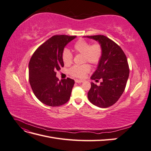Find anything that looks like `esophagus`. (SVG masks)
<instances>
[{
    "label": "esophagus",
    "instance_id": "esophagus-1",
    "mask_svg": "<svg viewBox=\"0 0 151 151\" xmlns=\"http://www.w3.org/2000/svg\"><path fill=\"white\" fill-rule=\"evenodd\" d=\"M75 82H76V83H83V81H82V80H78V79H76V80H75Z\"/></svg>",
    "mask_w": 151,
    "mask_h": 151
}]
</instances>
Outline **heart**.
Listing matches in <instances>:
<instances>
[{"instance_id":"heart-1","label":"heart","mask_w":151,"mask_h":151,"mask_svg":"<svg viewBox=\"0 0 151 151\" xmlns=\"http://www.w3.org/2000/svg\"><path fill=\"white\" fill-rule=\"evenodd\" d=\"M74 50L76 53L83 55L84 62H88L92 65H96L102 57V47L99 43H91L84 40H79L74 44ZM62 60L65 65H70L73 60V55L68 49L63 50ZM90 70V66L88 63L82 65H74L69 70V74L77 78L83 77Z\"/></svg>"}]
</instances>
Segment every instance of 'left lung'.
<instances>
[{
	"label": "left lung",
	"mask_w": 151,
	"mask_h": 151,
	"mask_svg": "<svg viewBox=\"0 0 151 151\" xmlns=\"http://www.w3.org/2000/svg\"><path fill=\"white\" fill-rule=\"evenodd\" d=\"M101 45L102 57L97 69L91 77L96 83H91L88 93L89 101L99 108H108L115 104L124 91L129 76L127 57L120 46L104 35L85 36Z\"/></svg>",
	"instance_id": "8db88e82"
}]
</instances>
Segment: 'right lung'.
Returning <instances> with one entry per match:
<instances>
[{
	"instance_id": "add662e5",
	"label": "right lung",
	"mask_w": 151,
	"mask_h": 151,
	"mask_svg": "<svg viewBox=\"0 0 151 151\" xmlns=\"http://www.w3.org/2000/svg\"><path fill=\"white\" fill-rule=\"evenodd\" d=\"M76 36L55 35L36 49L29 63V81L40 101L50 106H58L70 99L74 80L59 79L57 70L64 66L62 53Z\"/></svg>"
}]
</instances>
